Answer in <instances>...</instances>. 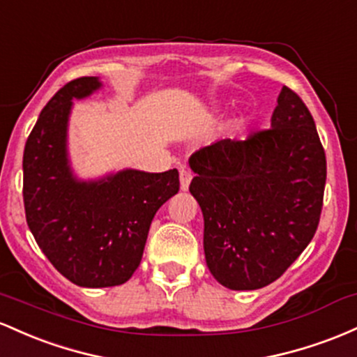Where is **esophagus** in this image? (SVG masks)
Returning <instances> with one entry per match:
<instances>
[{
	"label": "esophagus",
	"mask_w": 357,
	"mask_h": 357,
	"mask_svg": "<svg viewBox=\"0 0 357 357\" xmlns=\"http://www.w3.org/2000/svg\"><path fill=\"white\" fill-rule=\"evenodd\" d=\"M192 180V172L187 170V168H180V189L189 190Z\"/></svg>",
	"instance_id": "34e87169"
}]
</instances>
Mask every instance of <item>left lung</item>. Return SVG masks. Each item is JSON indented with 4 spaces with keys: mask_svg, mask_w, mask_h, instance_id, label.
I'll return each instance as SVG.
<instances>
[{
    "mask_svg": "<svg viewBox=\"0 0 357 357\" xmlns=\"http://www.w3.org/2000/svg\"><path fill=\"white\" fill-rule=\"evenodd\" d=\"M209 271L258 290L287 271L317 231L327 165L310 111L283 86L270 130L219 139L189 158Z\"/></svg>",
    "mask_w": 357,
    "mask_h": 357,
    "instance_id": "1",
    "label": "left lung"
}]
</instances>
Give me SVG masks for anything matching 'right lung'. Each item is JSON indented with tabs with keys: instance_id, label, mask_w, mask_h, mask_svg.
I'll return each mask as SVG.
<instances>
[{
	"instance_id": "right-lung-1",
	"label": "right lung",
	"mask_w": 357,
	"mask_h": 357,
	"mask_svg": "<svg viewBox=\"0 0 357 357\" xmlns=\"http://www.w3.org/2000/svg\"><path fill=\"white\" fill-rule=\"evenodd\" d=\"M101 87L99 77L67 82L42 109L23 151L28 227L59 273L87 288L123 285L131 278L155 214L180 189L177 168L75 177L67 150L72 101Z\"/></svg>"
}]
</instances>
